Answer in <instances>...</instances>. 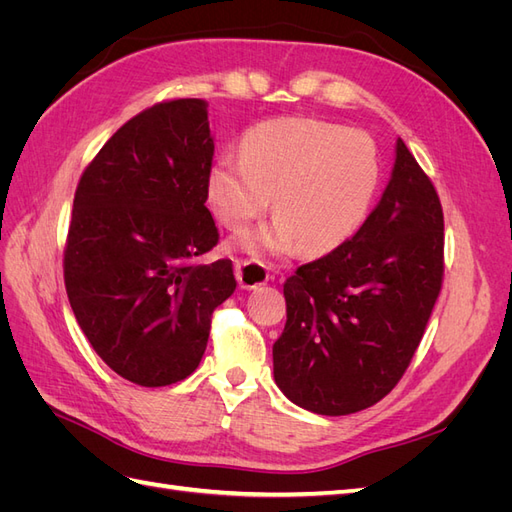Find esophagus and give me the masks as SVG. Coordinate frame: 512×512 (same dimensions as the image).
Returning a JSON list of instances; mask_svg holds the SVG:
<instances>
[{
    "label": "esophagus",
    "instance_id": "obj_1",
    "mask_svg": "<svg viewBox=\"0 0 512 512\" xmlns=\"http://www.w3.org/2000/svg\"><path fill=\"white\" fill-rule=\"evenodd\" d=\"M235 262V277L241 288H258L265 284L269 280V273L265 269V265H262L260 260H252V258H235L232 260Z\"/></svg>",
    "mask_w": 512,
    "mask_h": 512
}]
</instances>
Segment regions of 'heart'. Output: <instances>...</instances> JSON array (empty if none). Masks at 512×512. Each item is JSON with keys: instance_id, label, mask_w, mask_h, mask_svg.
Masks as SVG:
<instances>
[{"instance_id": "1", "label": "heart", "mask_w": 512, "mask_h": 512, "mask_svg": "<svg viewBox=\"0 0 512 512\" xmlns=\"http://www.w3.org/2000/svg\"><path fill=\"white\" fill-rule=\"evenodd\" d=\"M380 181L376 145L365 132L316 117H282L247 130L241 156L209 170L207 200L215 218L241 228L271 203L273 224L247 232L243 245L288 252H329L365 222Z\"/></svg>"}]
</instances>
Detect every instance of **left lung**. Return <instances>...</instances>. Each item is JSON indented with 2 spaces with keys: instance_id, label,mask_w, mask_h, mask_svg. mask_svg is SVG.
I'll return each mask as SVG.
<instances>
[{
  "instance_id": "obj_1",
  "label": "left lung",
  "mask_w": 512,
  "mask_h": 512,
  "mask_svg": "<svg viewBox=\"0 0 512 512\" xmlns=\"http://www.w3.org/2000/svg\"><path fill=\"white\" fill-rule=\"evenodd\" d=\"M442 280L440 196L399 138L393 177L356 235L284 284L277 386L327 416L378 404L406 374Z\"/></svg>"
}]
</instances>
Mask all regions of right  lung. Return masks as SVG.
Returning <instances> with one entry per match:
<instances>
[{"instance_id":"1","label":"right lung","mask_w":512,"mask_h":512,"mask_svg":"<svg viewBox=\"0 0 512 512\" xmlns=\"http://www.w3.org/2000/svg\"><path fill=\"white\" fill-rule=\"evenodd\" d=\"M213 151L207 104L162 100L123 123L76 185L68 299L100 359L134 384L188 378L237 286L228 258L198 260L220 241L205 207Z\"/></svg>"}]
</instances>
